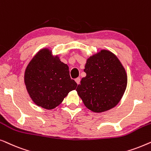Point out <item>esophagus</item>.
<instances>
[{"mask_svg": "<svg viewBox=\"0 0 151 151\" xmlns=\"http://www.w3.org/2000/svg\"><path fill=\"white\" fill-rule=\"evenodd\" d=\"M75 80H76V83H77L78 84H80V78H77Z\"/></svg>", "mask_w": 151, "mask_h": 151, "instance_id": "1", "label": "esophagus"}]
</instances>
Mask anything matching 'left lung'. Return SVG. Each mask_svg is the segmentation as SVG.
Listing matches in <instances>:
<instances>
[{
    "mask_svg": "<svg viewBox=\"0 0 151 151\" xmlns=\"http://www.w3.org/2000/svg\"><path fill=\"white\" fill-rule=\"evenodd\" d=\"M82 78L76 91L86 108L101 113L118 104L127 85L124 68L116 55L107 50L87 59Z\"/></svg>",
    "mask_w": 151,
    "mask_h": 151,
    "instance_id": "obj_1",
    "label": "left lung"
}]
</instances>
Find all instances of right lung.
I'll return each mask as SVG.
<instances>
[{"mask_svg": "<svg viewBox=\"0 0 151 151\" xmlns=\"http://www.w3.org/2000/svg\"><path fill=\"white\" fill-rule=\"evenodd\" d=\"M24 83L35 104L46 109L58 106L78 85L70 77L68 65L48 49L40 50L29 63Z\"/></svg>", "mask_w": 151, "mask_h": 151, "instance_id": "1", "label": "right lung"}]
</instances>
